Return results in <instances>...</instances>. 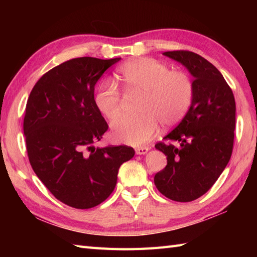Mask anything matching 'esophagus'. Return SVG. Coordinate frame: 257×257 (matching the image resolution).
<instances>
[{
	"instance_id": "esophagus-1",
	"label": "esophagus",
	"mask_w": 257,
	"mask_h": 257,
	"mask_svg": "<svg viewBox=\"0 0 257 257\" xmlns=\"http://www.w3.org/2000/svg\"><path fill=\"white\" fill-rule=\"evenodd\" d=\"M149 151V147H139L136 148V154L137 155H146Z\"/></svg>"
}]
</instances>
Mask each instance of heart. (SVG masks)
Wrapping results in <instances>:
<instances>
[{"mask_svg": "<svg viewBox=\"0 0 257 257\" xmlns=\"http://www.w3.org/2000/svg\"><path fill=\"white\" fill-rule=\"evenodd\" d=\"M128 95H140L136 116L121 117L111 125L112 136L119 143L139 146L157 134L159 122L165 127L179 123L192 105L194 86L189 76L172 72L168 65L154 58H138L122 65L118 70ZM94 102L109 121L121 111L122 96L111 79L97 86Z\"/></svg>", "mask_w": 257, "mask_h": 257, "instance_id": "1", "label": "heart"}]
</instances>
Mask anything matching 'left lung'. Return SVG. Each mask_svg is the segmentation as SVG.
I'll return each mask as SVG.
<instances>
[{
	"mask_svg": "<svg viewBox=\"0 0 257 257\" xmlns=\"http://www.w3.org/2000/svg\"><path fill=\"white\" fill-rule=\"evenodd\" d=\"M193 76L192 105L165 143L156 149L167 156V166L155 184L168 199L190 202L207 192L230 161L235 129V99L214 65L189 51L165 52ZM172 142H178L179 146Z\"/></svg>",
	"mask_w": 257,
	"mask_h": 257,
	"instance_id": "obj_1",
	"label": "left lung"
}]
</instances>
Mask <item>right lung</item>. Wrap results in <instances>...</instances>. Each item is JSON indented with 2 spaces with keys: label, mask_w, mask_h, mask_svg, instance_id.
<instances>
[{
  "label": "right lung",
  "mask_w": 257,
  "mask_h": 257,
  "mask_svg": "<svg viewBox=\"0 0 257 257\" xmlns=\"http://www.w3.org/2000/svg\"><path fill=\"white\" fill-rule=\"evenodd\" d=\"M119 61L69 59L43 75L27 99L23 130L31 166L57 200L75 209L105 201L120 166L135 156L124 145L94 147L108 130L95 106V85Z\"/></svg>",
  "instance_id": "obj_1"
}]
</instances>
